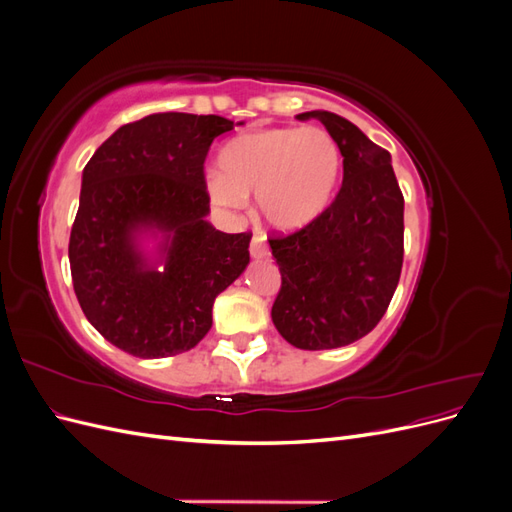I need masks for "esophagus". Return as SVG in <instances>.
<instances>
[{"mask_svg": "<svg viewBox=\"0 0 512 512\" xmlns=\"http://www.w3.org/2000/svg\"><path fill=\"white\" fill-rule=\"evenodd\" d=\"M250 254L254 258H267L269 256V245L262 235H254L250 241Z\"/></svg>", "mask_w": 512, "mask_h": 512, "instance_id": "34e87169", "label": "esophagus"}]
</instances>
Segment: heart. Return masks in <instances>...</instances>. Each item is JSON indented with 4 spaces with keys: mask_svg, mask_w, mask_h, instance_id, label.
Here are the masks:
<instances>
[{
    "mask_svg": "<svg viewBox=\"0 0 512 512\" xmlns=\"http://www.w3.org/2000/svg\"><path fill=\"white\" fill-rule=\"evenodd\" d=\"M339 173L342 151L329 130L265 128L224 147L207 192L213 205L228 211L256 194L258 218L273 230L294 232L327 209Z\"/></svg>",
    "mask_w": 512,
    "mask_h": 512,
    "instance_id": "b5f03b06",
    "label": "heart"
}]
</instances>
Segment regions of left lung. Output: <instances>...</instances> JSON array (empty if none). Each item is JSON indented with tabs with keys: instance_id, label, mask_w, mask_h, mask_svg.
<instances>
[{
	"instance_id": "8db88e82",
	"label": "left lung",
	"mask_w": 512,
	"mask_h": 512,
	"mask_svg": "<svg viewBox=\"0 0 512 512\" xmlns=\"http://www.w3.org/2000/svg\"><path fill=\"white\" fill-rule=\"evenodd\" d=\"M318 119L344 156V181L318 218L269 245L282 273L271 318L288 344L329 350L365 337L386 314L404 265V194L391 153L329 111Z\"/></svg>"
}]
</instances>
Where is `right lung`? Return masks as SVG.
Wrapping results in <instances>:
<instances>
[{"label":"right lung","mask_w":512,"mask_h":512,"mask_svg":"<svg viewBox=\"0 0 512 512\" xmlns=\"http://www.w3.org/2000/svg\"><path fill=\"white\" fill-rule=\"evenodd\" d=\"M230 130L218 115L153 113L121 126L83 170L72 284L87 320L123 352L164 359L194 348L211 329L215 297L250 262L252 232L226 235L205 220V160ZM141 227L167 235L162 270L137 252Z\"/></svg>","instance_id":"add662e5"}]
</instances>
